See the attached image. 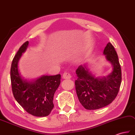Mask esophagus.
I'll use <instances>...</instances> for the list:
<instances>
[{
  "mask_svg": "<svg viewBox=\"0 0 135 135\" xmlns=\"http://www.w3.org/2000/svg\"><path fill=\"white\" fill-rule=\"evenodd\" d=\"M71 74L69 73H68V72H65L62 76V78L64 79H71Z\"/></svg>",
  "mask_w": 135,
  "mask_h": 135,
  "instance_id": "obj_1",
  "label": "esophagus"
}]
</instances>
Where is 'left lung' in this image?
I'll return each mask as SVG.
<instances>
[{"label":"left lung","instance_id":"8db88e82","mask_svg":"<svg viewBox=\"0 0 135 135\" xmlns=\"http://www.w3.org/2000/svg\"><path fill=\"white\" fill-rule=\"evenodd\" d=\"M103 55L112 65V72L107 76L96 77L87 68L80 65L76 70V90L80 103L85 109L96 110L109 105L117 95L121 83V69L114 47L108 43Z\"/></svg>","mask_w":135,"mask_h":135}]
</instances>
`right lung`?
<instances>
[{
  "mask_svg": "<svg viewBox=\"0 0 135 135\" xmlns=\"http://www.w3.org/2000/svg\"><path fill=\"white\" fill-rule=\"evenodd\" d=\"M28 46V41L23 43L12 61V91L17 102L28 113L36 117H46L54 106L53 98L61 83V75H43L31 80L23 77L18 70V62Z\"/></svg>",
  "mask_w": 135,
  "mask_h": 135,
  "instance_id": "add662e5",
  "label": "right lung"
}]
</instances>
